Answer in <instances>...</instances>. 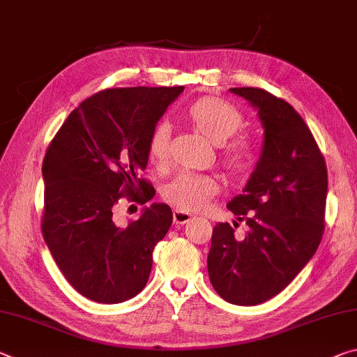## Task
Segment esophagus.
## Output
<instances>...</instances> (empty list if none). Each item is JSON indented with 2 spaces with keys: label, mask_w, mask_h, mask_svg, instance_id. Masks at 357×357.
Returning <instances> with one entry per match:
<instances>
[{
  "label": "esophagus",
  "mask_w": 357,
  "mask_h": 357,
  "mask_svg": "<svg viewBox=\"0 0 357 357\" xmlns=\"http://www.w3.org/2000/svg\"><path fill=\"white\" fill-rule=\"evenodd\" d=\"M190 219H192V214L185 213V211H181V209H174V213H173L174 224H179V225L188 224Z\"/></svg>",
  "instance_id": "1"
}]
</instances>
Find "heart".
<instances>
[{
	"label": "heart",
	"instance_id": "b5f03b06",
	"mask_svg": "<svg viewBox=\"0 0 357 357\" xmlns=\"http://www.w3.org/2000/svg\"><path fill=\"white\" fill-rule=\"evenodd\" d=\"M189 121L202 135L214 144L238 133L243 127V116L234 105L218 97H205L192 103L188 109ZM169 126L158 122L151 130L148 138V158L151 165L165 167L169 157ZM220 165L230 179L245 181L251 178L257 167V154L252 144L245 138L230 141L220 149ZM219 181L209 174L181 173L163 188L162 197L169 205L181 211H199L206 203L219 194Z\"/></svg>",
	"mask_w": 357,
	"mask_h": 357
}]
</instances>
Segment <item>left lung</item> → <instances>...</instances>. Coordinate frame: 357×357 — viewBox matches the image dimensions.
<instances>
[{
  "label": "left lung",
  "mask_w": 357,
  "mask_h": 357,
  "mask_svg": "<svg viewBox=\"0 0 357 357\" xmlns=\"http://www.w3.org/2000/svg\"><path fill=\"white\" fill-rule=\"evenodd\" d=\"M259 109L265 128L262 155L245 194L227 208L238 222L213 229L208 275L224 301L259 305L280 294L301 273L324 234L327 167L298 112L257 87L230 89Z\"/></svg>",
  "instance_id": "1"
}]
</instances>
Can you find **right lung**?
Returning a JSON list of instances; mask_svg holds the SVG:
<instances>
[{
    "mask_svg": "<svg viewBox=\"0 0 357 357\" xmlns=\"http://www.w3.org/2000/svg\"><path fill=\"white\" fill-rule=\"evenodd\" d=\"M184 87L106 89L84 100L50 141L43 162L44 241L66 281L98 303L143 291L152 251L172 227V208L154 203L119 225V202L144 205L155 190L139 173L148 138Z\"/></svg>",
    "mask_w": 357,
    "mask_h": 357,
    "instance_id": "1",
    "label": "right lung"
}]
</instances>
